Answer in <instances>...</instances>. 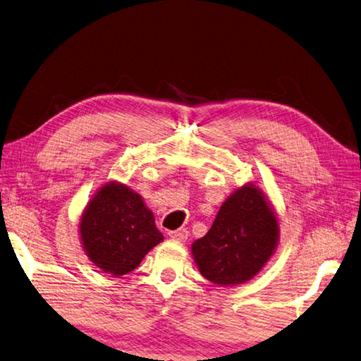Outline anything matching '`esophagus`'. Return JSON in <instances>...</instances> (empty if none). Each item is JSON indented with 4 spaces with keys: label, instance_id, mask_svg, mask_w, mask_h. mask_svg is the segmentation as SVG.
<instances>
[{
    "label": "esophagus",
    "instance_id": "esophagus-1",
    "mask_svg": "<svg viewBox=\"0 0 361 361\" xmlns=\"http://www.w3.org/2000/svg\"><path fill=\"white\" fill-rule=\"evenodd\" d=\"M168 235H170L173 240L185 241L188 238V231L187 229H182V227H180V229H178V231H170V232H168Z\"/></svg>",
    "mask_w": 361,
    "mask_h": 361
}]
</instances>
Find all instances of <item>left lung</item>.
<instances>
[{"instance_id":"1","label":"left lung","mask_w":361,"mask_h":361,"mask_svg":"<svg viewBox=\"0 0 361 361\" xmlns=\"http://www.w3.org/2000/svg\"><path fill=\"white\" fill-rule=\"evenodd\" d=\"M279 224L271 205L254 185L227 197L210 231L191 245L201 274L216 285L252 279L273 255Z\"/></svg>"}]
</instances>
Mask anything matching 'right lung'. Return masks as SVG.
Returning <instances> with one entry per match:
<instances>
[{"instance_id":"1","label":"right lung","mask_w":361,"mask_h":361,"mask_svg":"<svg viewBox=\"0 0 361 361\" xmlns=\"http://www.w3.org/2000/svg\"><path fill=\"white\" fill-rule=\"evenodd\" d=\"M80 238L90 260L104 273L118 277L134 271L164 235L142 196L121 183L109 182L85 209Z\"/></svg>"}]
</instances>
